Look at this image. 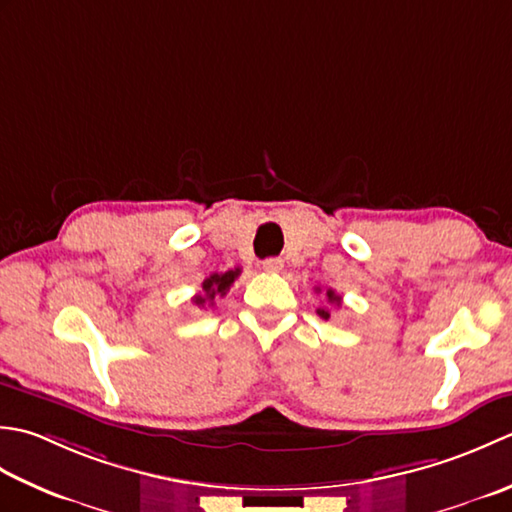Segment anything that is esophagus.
I'll use <instances>...</instances> for the list:
<instances>
[{"mask_svg":"<svg viewBox=\"0 0 512 512\" xmlns=\"http://www.w3.org/2000/svg\"><path fill=\"white\" fill-rule=\"evenodd\" d=\"M283 267H285L283 258H267V260H263V269L269 271V274H278V271H283Z\"/></svg>","mask_w":512,"mask_h":512,"instance_id":"obj_1","label":"esophagus"}]
</instances>
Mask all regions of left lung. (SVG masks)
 I'll use <instances>...</instances> for the list:
<instances>
[{
	"label": "left lung",
	"instance_id": "obj_1",
	"mask_svg": "<svg viewBox=\"0 0 512 512\" xmlns=\"http://www.w3.org/2000/svg\"><path fill=\"white\" fill-rule=\"evenodd\" d=\"M316 291H320V289H316ZM327 300L331 302V305H338V307H340V300H342V298H340V296H338L336 291H333V289H327ZM318 316L327 320V318H329V309L320 307V309H318Z\"/></svg>",
	"mask_w": 512,
	"mask_h": 512
}]
</instances>
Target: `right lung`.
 <instances>
[{
  "instance_id": "1",
  "label": "right lung",
  "mask_w": 512,
  "mask_h": 512,
  "mask_svg": "<svg viewBox=\"0 0 512 512\" xmlns=\"http://www.w3.org/2000/svg\"><path fill=\"white\" fill-rule=\"evenodd\" d=\"M241 274V267L236 269H229L225 274H212L210 278L203 280V294H198L192 298V302L196 307H205L207 302L214 305V298L216 296H225L227 289L234 285V280Z\"/></svg>"
}]
</instances>
